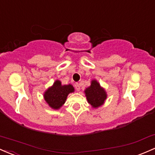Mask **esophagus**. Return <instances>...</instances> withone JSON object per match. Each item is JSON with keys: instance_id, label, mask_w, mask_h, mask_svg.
<instances>
[{"instance_id": "34e87169", "label": "esophagus", "mask_w": 155, "mask_h": 155, "mask_svg": "<svg viewBox=\"0 0 155 155\" xmlns=\"http://www.w3.org/2000/svg\"><path fill=\"white\" fill-rule=\"evenodd\" d=\"M75 88H76V90L77 91H80V89H81V87H80V84H79V83H76V84H75Z\"/></svg>"}]
</instances>
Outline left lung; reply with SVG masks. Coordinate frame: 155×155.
<instances>
[{
	"label": "left lung",
	"mask_w": 155,
	"mask_h": 155,
	"mask_svg": "<svg viewBox=\"0 0 155 155\" xmlns=\"http://www.w3.org/2000/svg\"><path fill=\"white\" fill-rule=\"evenodd\" d=\"M84 92L87 102L93 109H97L102 106L107 98L105 89L101 86L96 79H93L91 86L87 87Z\"/></svg>",
	"instance_id": "8db88e82"
}]
</instances>
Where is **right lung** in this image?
Wrapping results in <instances>:
<instances>
[{"instance_id":"add662e5","label":"right lung","mask_w":155,"mask_h":155,"mask_svg":"<svg viewBox=\"0 0 155 155\" xmlns=\"http://www.w3.org/2000/svg\"><path fill=\"white\" fill-rule=\"evenodd\" d=\"M74 91L75 89L72 84H62L60 81L56 80L53 85L44 92L43 98L51 108L59 110L65 103L68 96Z\"/></svg>"}]
</instances>
